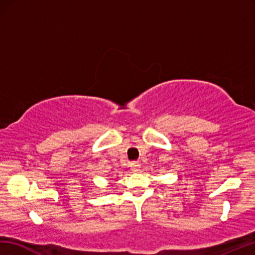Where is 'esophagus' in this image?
<instances>
[{"label": "esophagus", "instance_id": "34e87169", "mask_svg": "<svg viewBox=\"0 0 255 255\" xmlns=\"http://www.w3.org/2000/svg\"><path fill=\"white\" fill-rule=\"evenodd\" d=\"M130 167H131V170H132V171H139L140 164L137 163V162H133V163L130 164Z\"/></svg>", "mask_w": 255, "mask_h": 255}]
</instances>
